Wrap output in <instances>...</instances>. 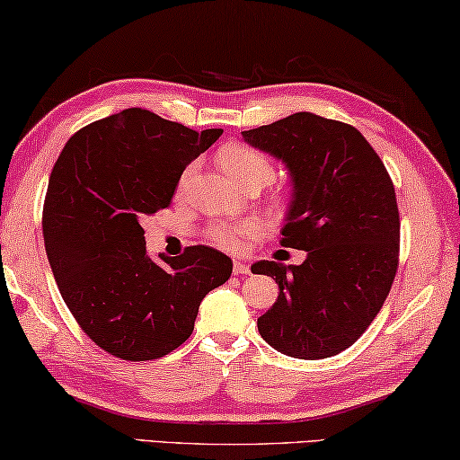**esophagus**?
<instances>
[{"label": "esophagus", "mask_w": 460, "mask_h": 460, "mask_svg": "<svg viewBox=\"0 0 460 460\" xmlns=\"http://www.w3.org/2000/svg\"><path fill=\"white\" fill-rule=\"evenodd\" d=\"M233 272L235 274H250V266L243 262V260H235L233 262Z\"/></svg>", "instance_id": "obj_1"}]
</instances>
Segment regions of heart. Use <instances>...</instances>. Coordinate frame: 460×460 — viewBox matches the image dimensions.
Here are the masks:
<instances>
[{
	"mask_svg": "<svg viewBox=\"0 0 460 460\" xmlns=\"http://www.w3.org/2000/svg\"><path fill=\"white\" fill-rule=\"evenodd\" d=\"M217 159L229 180L245 190L252 186H266L274 177V167L269 156L256 148L245 146V144H225L218 150ZM190 171L191 169L183 173L181 186L190 177ZM256 233L258 225L253 221H215L207 229V237L212 243H217L218 248L237 252L252 237H256Z\"/></svg>",
	"mask_w": 460,
	"mask_h": 460,
	"instance_id": "1",
	"label": "heart"
}]
</instances>
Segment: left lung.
I'll use <instances>...</instances> for the list:
<instances>
[{
	"mask_svg": "<svg viewBox=\"0 0 460 460\" xmlns=\"http://www.w3.org/2000/svg\"><path fill=\"white\" fill-rule=\"evenodd\" d=\"M242 134L289 169L293 196L280 245L305 252L299 266L274 260L252 266L279 283L258 331L289 358H332L378 316L399 269L393 180L349 123L301 111Z\"/></svg>",
	"mask_w": 460,
	"mask_h": 460,
	"instance_id": "obj_1",
	"label": "left lung"
}]
</instances>
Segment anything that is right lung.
<instances>
[{"instance_id":"add662e5","label":"right lung","mask_w":460,"mask_h":460,"mask_svg":"<svg viewBox=\"0 0 460 460\" xmlns=\"http://www.w3.org/2000/svg\"><path fill=\"white\" fill-rule=\"evenodd\" d=\"M221 134L132 107L82 128L55 163L43 207L47 258L67 310L115 358L159 359L183 345L200 301L231 277V258L208 245L156 264L142 229Z\"/></svg>"}]
</instances>
